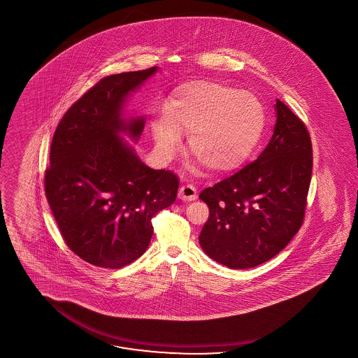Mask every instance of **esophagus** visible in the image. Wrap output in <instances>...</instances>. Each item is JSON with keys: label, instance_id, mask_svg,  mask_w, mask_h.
I'll list each match as a JSON object with an SVG mask.
<instances>
[{"label": "esophagus", "instance_id": "34e87169", "mask_svg": "<svg viewBox=\"0 0 358 358\" xmlns=\"http://www.w3.org/2000/svg\"><path fill=\"white\" fill-rule=\"evenodd\" d=\"M178 199L182 201H194L197 199V189L193 185H184L178 190Z\"/></svg>", "mask_w": 358, "mask_h": 358}]
</instances>
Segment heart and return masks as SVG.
<instances>
[{
	"label": "heart",
	"mask_w": 358,
	"mask_h": 358,
	"mask_svg": "<svg viewBox=\"0 0 358 358\" xmlns=\"http://www.w3.org/2000/svg\"><path fill=\"white\" fill-rule=\"evenodd\" d=\"M264 128L265 109L253 93L200 81L174 90L152 131L161 156L172 157L186 133L189 152L206 169L229 173L252 155Z\"/></svg>",
	"instance_id": "1"
}]
</instances>
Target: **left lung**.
I'll return each mask as SVG.
<instances>
[{
  "mask_svg": "<svg viewBox=\"0 0 358 358\" xmlns=\"http://www.w3.org/2000/svg\"><path fill=\"white\" fill-rule=\"evenodd\" d=\"M257 159L206 187L209 218L199 236L202 250L230 269H249L278 255L300 229L312 178V141L282 101Z\"/></svg>",
  "mask_w": 358,
  "mask_h": 358,
  "instance_id": "obj_1",
  "label": "left lung"
}]
</instances>
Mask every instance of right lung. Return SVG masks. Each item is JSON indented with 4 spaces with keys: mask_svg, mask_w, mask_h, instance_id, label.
<instances>
[{
    "mask_svg": "<svg viewBox=\"0 0 358 358\" xmlns=\"http://www.w3.org/2000/svg\"><path fill=\"white\" fill-rule=\"evenodd\" d=\"M158 68L102 78L62 117L50 146L45 193L68 246L86 262L120 269L148 249L152 217L177 197L178 178L152 169L133 143L145 115L127 102Z\"/></svg>",
    "mask_w": 358,
    "mask_h": 358,
    "instance_id": "add662e5",
    "label": "right lung"
}]
</instances>
